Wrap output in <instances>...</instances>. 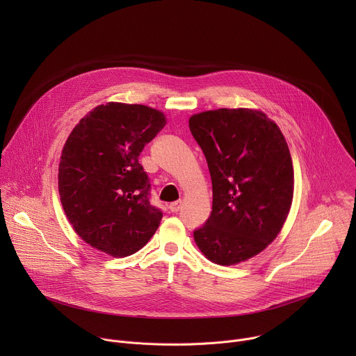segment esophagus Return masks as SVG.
Returning a JSON list of instances; mask_svg holds the SVG:
<instances>
[{"mask_svg": "<svg viewBox=\"0 0 356 356\" xmlns=\"http://www.w3.org/2000/svg\"><path fill=\"white\" fill-rule=\"evenodd\" d=\"M180 209H181V201H175V202H172V204L169 206V210L172 213H177Z\"/></svg>", "mask_w": 356, "mask_h": 356, "instance_id": "34e87169", "label": "esophagus"}]
</instances>
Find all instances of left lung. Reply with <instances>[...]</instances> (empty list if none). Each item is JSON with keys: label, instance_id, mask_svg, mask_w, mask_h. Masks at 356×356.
Listing matches in <instances>:
<instances>
[{"label": "left lung", "instance_id": "1", "mask_svg": "<svg viewBox=\"0 0 356 356\" xmlns=\"http://www.w3.org/2000/svg\"><path fill=\"white\" fill-rule=\"evenodd\" d=\"M188 127L213 181V211L194 241L213 264L245 262L276 239L289 216L294 172L287 142L275 121L252 108L202 111Z\"/></svg>", "mask_w": 356, "mask_h": 356}]
</instances>
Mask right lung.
<instances>
[{
  "label": "right lung",
  "instance_id": "right-lung-1",
  "mask_svg": "<svg viewBox=\"0 0 356 356\" xmlns=\"http://www.w3.org/2000/svg\"><path fill=\"white\" fill-rule=\"evenodd\" d=\"M166 125L162 111L110 101L70 132L59 163V194L76 234L114 258L143 248L161 224L138 156Z\"/></svg>",
  "mask_w": 356,
  "mask_h": 356
}]
</instances>
